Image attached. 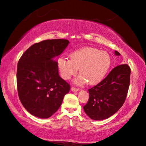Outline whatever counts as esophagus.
<instances>
[{"instance_id":"34e87169","label":"esophagus","mask_w":146,"mask_h":146,"mask_svg":"<svg viewBox=\"0 0 146 146\" xmlns=\"http://www.w3.org/2000/svg\"><path fill=\"white\" fill-rule=\"evenodd\" d=\"M71 90L72 92H78L79 91V88H74V87H72Z\"/></svg>"}]
</instances>
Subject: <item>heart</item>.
Returning <instances> with one entry per match:
<instances>
[{
	"mask_svg": "<svg viewBox=\"0 0 146 146\" xmlns=\"http://www.w3.org/2000/svg\"><path fill=\"white\" fill-rule=\"evenodd\" d=\"M111 57L105 51L93 47H86L74 51L70 54V59L60 57L58 60L61 77L69 80L79 68L80 75L76 80L78 84L88 82L94 85L104 79L111 66Z\"/></svg>",
	"mask_w": 146,
	"mask_h": 146,
	"instance_id": "1",
	"label": "heart"
}]
</instances>
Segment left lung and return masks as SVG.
<instances>
[{"mask_svg": "<svg viewBox=\"0 0 146 146\" xmlns=\"http://www.w3.org/2000/svg\"><path fill=\"white\" fill-rule=\"evenodd\" d=\"M115 54H120L115 51ZM130 72L126 64L117 66L102 81L88 90L89 100L84 110L91 119L108 118L120 109L128 92Z\"/></svg>", "mask_w": 146, "mask_h": 146, "instance_id": "obj_1", "label": "left lung"}]
</instances>
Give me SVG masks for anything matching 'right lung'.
Segmentation results:
<instances>
[{
	"label": "right lung",
	"mask_w": 146,
	"mask_h": 146,
	"mask_svg": "<svg viewBox=\"0 0 146 146\" xmlns=\"http://www.w3.org/2000/svg\"><path fill=\"white\" fill-rule=\"evenodd\" d=\"M65 39L46 40L26 50L17 66L20 100L32 115L50 117L60 107L70 86L60 77L56 57L68 46Z\"/></svg>",
	"instance_id": "obj_1"
}]
</instances>
